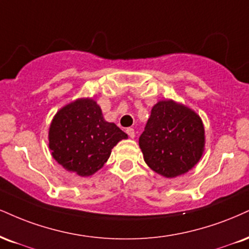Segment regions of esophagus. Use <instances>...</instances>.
Masks as SVG:
<instances>
[{"mask_svg": "<svg viewBox=\"0 0 249 249\" xmlns=\"http://www.w3.org/2000/svg\"><path fill=\"white\" fill-rule=\"evenodd\" d=\"M126 133L128 134V136H130V138L136 137V132H134V128H132V127L126 128Z\"/></svg>", "mask_w": 249, "mask_h": 249, "instance_id": "obj_1", "label": "esophagus"}]
</instances>
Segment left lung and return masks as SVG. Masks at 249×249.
Listing matches in <instances>:
<instances>
[{
    "instance_id": "8db88e82",
    "label": "left lung",
    "mask_w": 249,
    "mask_h": 249,
    "mask_svg": "<svg viewBox=\"0 0 249 249\" xmlns=\"http://www.w3.org/2000/svg\"><path fill=\"white\" fill-rule=\"evenodd\" d=\"M139 146L149 168L175 178L199 161L204 151V126L193 110L173 101H161L152 109Z\"/></svg>"
}]
</instances>
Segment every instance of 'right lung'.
Returning a JSON list of instances; mask_svg holds the SVG:
<instances>
[{"label":"right lung","instance_id":"add662e5","mask_svg":"<svg viewBox=\"0 0 249 249\" xmlns=\"http://www.w3.org/2000/svg\"><path fill=\"white\" fill-rule=\"evenodd\" d=\"M50 149L58 163L80 176L101 169L111 149L127 134L104 121L92 100H77L62 107L50 126Z\"/></svg>","mask_w":249,"mask_h":249}]
</instances>
